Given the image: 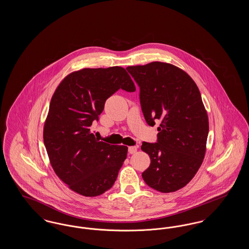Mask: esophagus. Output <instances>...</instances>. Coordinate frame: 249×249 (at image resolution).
I'll return each mask as SVG.
<instances>
[{"instance_id":"34e87169","label":"esophagus","mask_w":249,"mask_h":249,"mask_svg":"<svg viewBox=\"0 0 249 249\" xmlns=\"http://www.w3.org/2000/svg\"><path fill=\"white\" fill-rule=\"evenodd\" d=\"M137 146L136 145H133V146H129V148H128V150H129V153L130 154H134V153H136V151H137Z\"/></svg>"}]
</instances>
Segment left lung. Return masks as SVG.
<instances>
[{
  "label": "left lung",
  "mask_w": 249,
  "mask_h": 249,
  "mask_svg": "<svg viewBox=\"0 0 249 249\" xmlns=\"http://www.w3.org/2000/svg\"><path fill=\"white\" fill-rule=\"evenodd\" d=\"M126 69L139 87L146 123H159L157 142L141 146L151 160L142 179L158 191H177L196 175L205 154L209 124L200 90L186 71L169 63Z\"/></svg>",
  "instance_id": "8db88e82"
}]
</instances>
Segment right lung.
Instances as JSON below:
<instances>
[{"label":"right lung","instance_id":"1","mask_svg":"<svg viewBox=\"0 0 249 249\" xmlns=\"http://www.w3.org/2000/svg\"><path fill=\"white\" fill-rule=\"evenodd\" d=\"M120 89L135 91L124 68H86L67 75L50 102L44 128L50 163L71 190L86 197L110 190L127 158V146L100 141L90 132L107 99Z\"/></svg>","mask_w":249,"mask_h":249}]
</instances>
